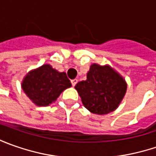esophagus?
Returning a JSON list of instances; mask_svg holds the SVG:
<instances>
[{
    "label": "esophagus",
    "mask_w": 156,
    "mask_h": 156,
    "mask_svg": "<svg viewBox=\"0 0 156 156\" xmlns=\"http://www.w3.org/2000/svg\"><path fill=\"white\" fill-rule=\"evenodd\" d=\"M77 82H78V80H77V79H74V80H72V81H71V83H72V85H73L74 87L76 85V83H77Z\"/></svg>",
    "instance_id": "34e87169"
}]
</instances>
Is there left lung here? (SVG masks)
Segmentation results:
<instances>
[{
	"instance_id": "8db88e82",
	"label": "left lung",
	"mask_w": 156,
	"mask_h": 156,
	"mask_svg": "<svg viewBox=\"0 0 156 156\" xmlns=\"http://www.w3.org/2000/svg\"><path fill=\"white\" fill-rule=\"evenodd\" d=\"M128 84L111 66L93 63L87 73V80L75 86L82 104L96 115H107L115 111L124 98Z\"/></svg>"
}]
</instances>
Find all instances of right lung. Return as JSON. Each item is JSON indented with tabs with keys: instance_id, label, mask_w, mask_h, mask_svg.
I'll use <instances>...</instances> for the list:
<instances>
[{
	"instance_id": "right-lung-1",
	"label": "right lung",
	"mask_w": 156,
	"mask_h": 156,
	"mask_svg": "<svg viewBox=\"0 0 156 156\" xmlns=\"http://www.w3.org/2000/svg\"><path fill=\"white\" fill-rule=\"evenodd\" d=\"M72 86L65 72H59L50 64L30 70L21 81V88L34 104L49 106L60 94Z\"/></svg>"
}]
</instances>
